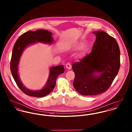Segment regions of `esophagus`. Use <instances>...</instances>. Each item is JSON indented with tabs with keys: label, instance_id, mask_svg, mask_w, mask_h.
Returning a JSON list of instances; mask_svg holds the SVG:
<instances>
[{
	"label": "esophagus",
	"instance_id": "esophagus-1",
	"mask_svg": "<svg viewBox=\"0 0 132 132\" xmlns=\"http://www.w3.org/2000/svg\"><path fill=\"white\" fill-rule=\"evenodd\" d=\"M66 68L67 69H70L71 68V65L70 63H68L66 65Z\"/></svg>",
	"mask_w": 132,
	"mask_h": 132
}]
</instances>
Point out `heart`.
<instances>
[{"label": "heart", "instance_id": "1", "mask_svg": "<svg viewBox=\"0 0 132 132\" xmlns=\"http://www.w3.org/2000/svg\"><path fill=\"white\" fill-rule=\"evenodd\" d=\"M82 47H83V44H77V45H76V48H77V49H80V48H82ZM86 50H85L82 51V55L86 53Z\"/></svg>", "mask_w": 132, "mask_h": 132}]
</instances>
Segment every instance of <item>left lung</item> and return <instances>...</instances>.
Returning <instances> with one entry per match:
<instances>
[{"instance_id":"obj_1","label":"left lung","mask_w":132,"mask_h":132,"mask_svg":"<svg viewBox=\"0 0 132 132\" xmlns=\"http://www.w3.org/2000/svg\"><path fill=\"white\" fill-rule=\"evenodd\" d=\"M96 40L92 52L72 65L73 86L84 95L105 92L111 85L120 67V51L116 39L105 31H94ZM98 72L100 76L95 73Z\"/></svg>"}]
</instances>
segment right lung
Returning <instances> with one entry per match:
<instances>
[{
  "mask_svg": "<svg viewBox=\"0 0 132 132\" xmlns=\"http://www.w3.org/2000/svg\"><path fill=\"white\" fill-rule=\"evenodd\" d=\"M38 42L50 44L53 42L51 32L47 30H38L36 31H29L19 37L13 48L10 61V70L13 77L19 88L26 94L34 97H43L49 94L55 86L57 78L64 72L63 65H59L50 68V74L47 83L43 89L32 91L25 87L19 79L18 65L21 55L26 47L29 45Z\"/></svg>",
  "mask_w": 132,
  "mask_h": 132,
  "instance_id": "right-lung-1",
  "label": "right lung"
}]
</instances>
